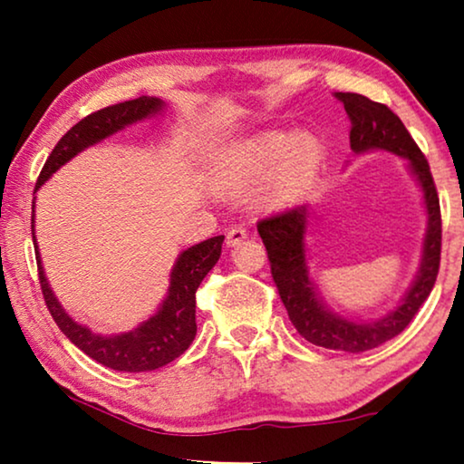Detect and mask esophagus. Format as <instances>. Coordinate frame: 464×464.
I'll list each match as a JSON object with an SVG mask.
<instances>
[{"label": "esophagus", "mask_w": 464, "mask_h": 464, "mask_svg": "<svg viewBox=\"0 0 464 464\" xmlns=\"http://www.w3.org/2000/svg\"><path fill=\"white\" fill-rule=\"evenodd\" d=\"M246 237H249V232H246L245 227L234 226L232 230H227V234H226V245H227V246H237V245L243 243V240H245Z\"/></svg>", "instance_id": "esophagus-1"}]
</instances>
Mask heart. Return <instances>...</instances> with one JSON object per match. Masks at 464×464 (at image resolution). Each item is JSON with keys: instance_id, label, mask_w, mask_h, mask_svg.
<instances>
[{"instance_id": "heart-1", "label": "heart", "mask_w": 464, "mask_h": 464, "mask_svg": "<svg viewBox=\"0 0 464 464\" xmlns=\"http://www.w3.org/2000/svg\"><path fill=\"white\" fill-rule=\"evenodd\" d=\"M323 145L313 132L270 130L246 139L219 156L215 181L226 192L256 188L259 208H283L306 192L321 167Z\"/></svg>"}]
</instances>
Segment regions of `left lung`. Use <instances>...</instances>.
Here are the masks:
<instances>
[{
  "instance_id": "obj_1",
  "label": "left lung",
  "mask_w": 464,
  "mask_h": 464,
  "mask_svg": "<svg viewBox=\"0 0 464 464\" xmlns=\"http://www.w3.org/2000/svg\"><path fill=\"white\" fill-rule=\"evenodd\" d=\"M335 99L344 103V110L351 118V150L354 154L384 150L405 158L422 189L424 207H427V234H424L420 268L408 294L389 314L380 319H346L338 313H332L323 304L308 276L306 245H304L310 218L308 205L294 207L289 211L257 221V232L268 251L278 295L297 334L313 342L314 346L329 348V351L365 353L401 334L433 289L441 259V211L427 158L399 116L386 105L357 92H335Z\"/></svg>"
}]
</instances>
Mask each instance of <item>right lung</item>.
<instances>
[{"instance_id": "right-lung-1", "label": "right lung", "mask_w": 464, "mask_h": 464, "mask_svg": "<svg viewBox=\"0 0 464 464\" xmlns=\"http://www.w3.org/2000/svg\"><path fill=\"white\" fill-rule=\"evenodd\" d=\"M162 110V99L139 97L118 105H110L105 110H99L84 120H80L54 145L53 154L48 156L40 177H37L35 189H40V186H44L53 177V173L72 160L73 156H78L80 151L103 141V139L126 129L129 124L156 116ZM34 218L35 211L31 208V234H34L44 300H46L50 314H53L56 325L61 327V332L82 353H86L97 363L118 372H151L170 363V361H175L179 354L188 351L196 338V289L200 287L202 278L208 275V270L218 264L224 237L202 240V243L189 246V249L177 257L173 270H170L169 294L156 314H151L148 321H143L141 325H137L126 334L101 335L94 334L86 325L75 323L54 297L48 278L44 275L40 251H37Z\"/></svg>"}]
</instances>
